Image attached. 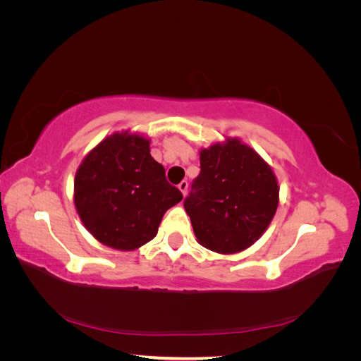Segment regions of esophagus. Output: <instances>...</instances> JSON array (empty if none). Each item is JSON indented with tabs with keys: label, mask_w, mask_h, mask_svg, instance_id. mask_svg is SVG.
Listing matches in <instances>:
<instances>
[{
	"label": "esophagus",
	"mask_w": 361,
	"mask_h": 361,
	"mask_svg": "<svg viewBox=\"0 0 361 361\" xmlns=\"http://www.w3.org/2000/svg\"><path fill=\"white\" fill-rule=\"evenodd\" d=\"M178 188L180 190V192L183 194V195H187V191H188V180H182L179 185H178Z\"/></svg>",
	"instance_id": "esophagus-1"
}]
</instances>
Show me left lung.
I'll use <instances>...</instances> for the list:
<instances>
[{
    "mask_svg": "<svg viewBox=\"0 0 361 361\" xmlns=\"http://www.w3.org/2000/svg\"><path fill=\"white\" fill-rule=\"evenodd\" d=\"M279 206L274 171L238 138L200 150V173L183 202L200 245L239 253L264 235Z\"/></svg>",
    "mask_w": 361,
    "mask_h": 361,
    "instance_id": "8db88e82",
    "label": "left lung"
}]
</instances>
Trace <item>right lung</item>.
<instances>
[{"label":"right lung","instance_id":"add662e5","mask_svg":"<svg viewBox=\"0 0 361 361\" xmlns=\"http://www.w3.org/2000/svg\"><path fill=\"white\" fill-rule=\"evenodd\" d=\"M150 141L114 133L89 152L76 170L73 202L82 224L101 244L130 251L149 243L182 192L150 155Z\"/></svg>","mask_w":361,"mask_h":361}]
</instances>
